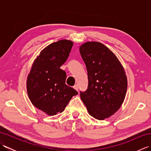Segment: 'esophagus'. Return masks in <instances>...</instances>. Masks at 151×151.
<instances>
[{
    "label": "esophagus",
    "mask_w": 151,
    "mask_h": 151,
    "mask_svg": "<svg viewBox=\"0 0 151 151\" xmlns=\"http://www.w3.org/2000/svg\"><path fill=\"white\" fill-rule=\"evenodd\" d=\"M73 88H74V89H75L76 91H78V84H76L74 86Z\"/></svg>",
    "instance_id": "obj_1"
}]
</instances>
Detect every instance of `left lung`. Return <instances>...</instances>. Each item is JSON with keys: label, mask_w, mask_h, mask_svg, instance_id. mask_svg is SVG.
<instances>
[{"label": "left lung", "mask_w": 151, "mask_h": 151, "mask_svg": "<svg viewBox=\"0 0 151 151\" xmlns=\"http://www.w3.org/2000/svg\"><path fill=\"white\" fill-rule=\"evenodd\" d=\"M80 52L88 71V86L81 97L91 116L103 120L116 112L123 104L127 78L115 54L99 42H87Z\"/></svg>", "instance_id": "1"}]
</instances>
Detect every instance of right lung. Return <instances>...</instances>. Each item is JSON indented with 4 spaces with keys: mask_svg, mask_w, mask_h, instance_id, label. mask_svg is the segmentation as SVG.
<instances>
[{
    "mask_svg": "<svg viewBox=\"0 0 151 151\" xmlns=\"http://www.w3.org/2000/svg\"><path fill=\"white\" fill-rule=\"evenodd\" d=\"M69 40H60L45 48L34 60L28 76V97L35 107L49 115L61 113L78 92L65 84L66 62L73 47Z\"/></svg>",
    "mask_w": 151,
    "mask_h": 151,
    "instance_id": "obj_1",
    "label": "right lung"
}]
</instances>
